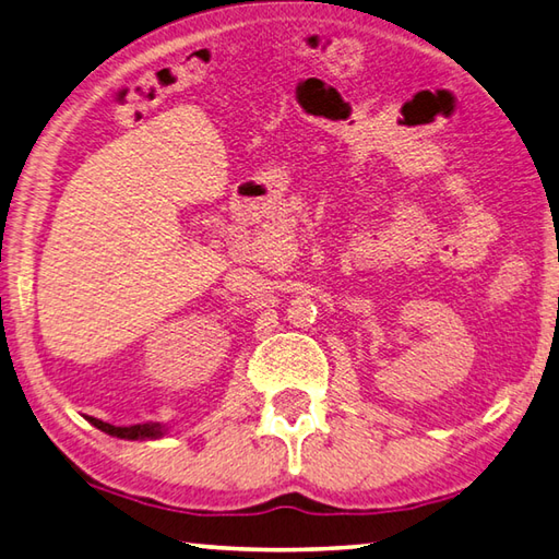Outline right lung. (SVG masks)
<instances>
[{
	"mask_svg": "<svg viewBox=\"0 0 559 559\" xmlns=\"http://www.w3.org/2000/svg\"><path fill=\"white\" fill-rule=\"evenodd\" d=\"M96 429L106 431L108 436H116V439H128V441H138V439H159L164 429L159 424H135V426H111L102 419H90Z\"/></svg>",
	"mask_w": 559,
	"mask_h": 559,
	"instance_id": "right-lung-1",
	"label": "right lung"
}]
</instances>
